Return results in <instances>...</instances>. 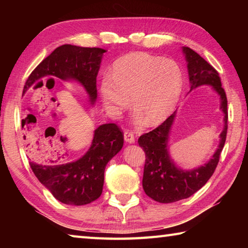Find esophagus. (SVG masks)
<instances>
[{
    "label": "esophagus",
    "mask_w": 248,
    "mask_h": 248,
    "mask_svg": "<svg viewBox=\"0 0 248 248\" xmlns=\"http://www.w3.org/2000/svg\"><path fill=\"white\" fill-rule=\"evenodd\" d=\"M124 140L128 142V143H133L134 141H136V136H134V132L131 131V130H124Z\"/></svg>",
    "instance_id": "34e87169"
}]
</instances>
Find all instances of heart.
<instances>
[{
	"label": "heart",
	"mask_w": 248,
	"mask_h": 248,
	"mask_svg": "<svg viewBox=\"0 0 248 248\" xmlns=\"http://www.w3.org/2000/svg\"><path fill=\"white\" fill-rule=\"evenodd\" d=\"M183 86V73L173 60L148 53H130L116 61L111 75L100 82L107 114L118 117L131 104L139 119L154 124L173 110Z\"/></svg>",
	"instance_id": "b5f03b06"
}]
</instances>
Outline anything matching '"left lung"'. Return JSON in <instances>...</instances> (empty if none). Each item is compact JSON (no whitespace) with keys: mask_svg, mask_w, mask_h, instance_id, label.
<instances>
[{"mask_svg":"<svg viewBox=\"0 0 248 248\" xmlns=\"http://www.w3.org/2000/svg\"><path fill=\"white\" fill-rule=\"evenodd\" d=\"M183 51L188 62L190 91L203 84H209L215 89L221 98V109L224 112V128L220 134L219 149L213 154L212 158L207 164L192 170L177 169L170 161L167 152V139L175 112L158 127L139 138L138 142L145 153L142 179L143 189L150 198L162 203H170L189 198L204 186L217 169L228 133V98L222 87L219 73L192 49L184 47Z\"/></svg>","mask_w":248,"mask_h":248,"instance_id":"8db88e82","label":"left lung"}]
</instances>
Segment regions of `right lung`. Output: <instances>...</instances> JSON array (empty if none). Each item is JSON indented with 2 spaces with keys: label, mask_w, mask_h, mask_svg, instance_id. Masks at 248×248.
I'll return each instance as SVG.
<instances>
[{
  "label": "right lung",
  "mask_w": 248,
  "mask_h": 248,
  "mask_svg": "<svg viewBox=\"0 0 248 248\" xmlns=\"http://www.w3.org/2000/svg\"><path fill=\"white\" fill-rule=\"evenodd\" d=\"M102 48H84L63 45L45 58L25 83V93L37 78L56 77L77 79L89 93L91 100L97 97V78L103 53ZM124 145V132L116 124H106L95 130L92 146L83 157L68 164L57 161H37L31 157L33 174L39 182L62 203L87 204L98 199L103 192L104 173L107 163Z\"/></svg>",
  "instance_id": "add662e5"
}]
</instances>
